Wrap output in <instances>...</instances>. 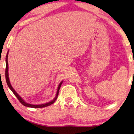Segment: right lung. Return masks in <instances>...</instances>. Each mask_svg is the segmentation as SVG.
Returning a JSON list of instances; mask_svg holds the SVG:
<instances>
[{
  "label": "right lung",
  "mask_w": 134,
  "mask_h": 134,
  "mask_svg": "<svg viewBox=\"0 0 134 134\" xmlns=\"http://www.w3.org/2000/svg\"><path fill=\"white\" fill-rule=\"evenodd\" d=\"M8 53H7V55H6V58H5V61H6V68H5V78H6L7 83V85H8V87L10 88V89L12 91V92L14 93V94L15 95L16 98L18 99L19 101L21 102V103L23 104V105H24V106H26V107H32V108H42V107H47V106H49V105H51V104H52L53 103H54V102L57 99V97H58V93H59V90L60 88V87H61V85L62 84V82H60V83L59 84V85H58V90H57V94H56L55 98L54 99V100H52V101L49 102H48V103H46V104H40V105H33V104H27L25 102H24V100L23 99H22L21 97L19 96V95L18 94V93L16 92L15 90H14L13 88V87H12V85H11V84H10V80H9L8 72Z\"/></svg>",
  "instance_id": "add662e5"
}]
</instances>
